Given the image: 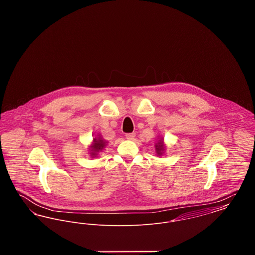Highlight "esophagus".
Returning <instances> with one entry per match:
<instances>
[{"label":"esophagus","mask_w":255,"mask_h":255,"mask_svg":"<svg viewBox=\"0 0 255 255\" xmlns=\"http://www.w3.org/2000/svg\"><path fill=\"white\" fill-rule=\"evenodd\" d=\"M134 137H135V133H126V138L129 139V140H133Z\"/></svg>","instance_id":"esophagus-1"}]
</instances>
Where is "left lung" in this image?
<instances>
[{
  "label": "left lung",
  "instance_id": "obj_1",
  "mask_svg": "<svg viewBox=\"0 0 255 255\" xmlns=\"http://www.w3.org/2000/svg\"><path fill=\"white\" fill-rule=\"evenodd\" d=\"M155 150H156V154L157 156H162L166 150V145L163 141V137L160 136L158 137V140L157 143L155 144Z\"/></svg>",
  "mask_w": 255,
  "mask_h": 255
}]
</instances>
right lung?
I'll use <instances>...</instances> for the list:
<instances>
[{
    "mask_svg": "<svg viewBox=\"0 0 255 255\" xmlns=\"http://www.w3.org/2000/svg\"><path fill=\"white\" fill-rule=\"evenodd\" d=\"M108 141H106L101 134H97L93 138V141L91 145L89 146V154L92 158H97L99 156V153L103 151V149L106 147Z\"/></svg>",
    "mask_w": 255,
    "mask_h": 255,
    "instance_id": "right-lung-1",
    "label": "right lung"
}]
</instances>
